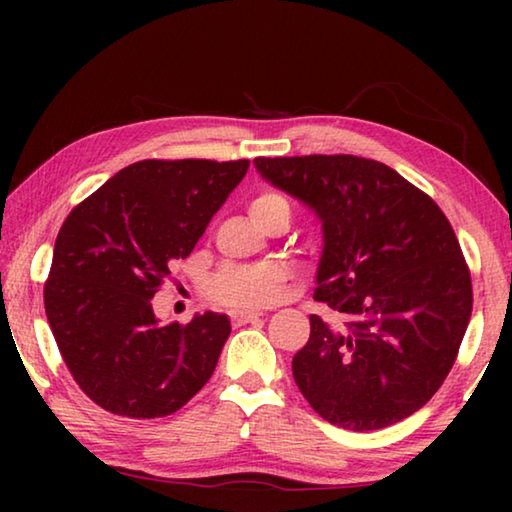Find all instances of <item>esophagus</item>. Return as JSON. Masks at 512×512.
I'll return each mask as SVG.
<instances>
[{
  "label": "esophagus",
  "instance_id": "obj_1",
  "mask_svg": "<svg viewBox=\"0 0 512 512\" xmlns=\"http://www.w3.org/2000/svg\"><path fill=\"white\" fill-rule=\"evenodd\" d=\"M264 314L262 311H232V323L235 325H246V323H253V320L262 318Z\"/></svg>",
  "mask_w": 512,
  "mask_h": 512
}]
</instances>
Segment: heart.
I'll use <instances>...</instances> for the list:
<instances>
[{"label":"heart","instance_id":"heart-1","mask_svg":"<svg viewBox=\"0 0 512 512\" xmlns=\"http://www.w3.org/2000/svg\"><path fill=\"white\" fill-rule=\"evenodd\" d=\"M248 212L257 225L275 216H291L287 198L277 192H262L248 203ZM277 275L271 266H225L210 280V296L228 307H259L275 296Z\"/></svg>","mask_w":512,"mask_h":512}]
</instances>
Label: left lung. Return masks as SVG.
Here are the masks:
<instances>
[{
  "instance_id": "1",
  "label": "left lung",
  "mask_w": 512,
  "mask_h": 512,
  "mask_svg": "<svg viewBox=\"0 0 512 512\" xmlns=\"http://www.w3.org/2000/svg\"><path fill=\"white\" fill-rule=\"evenodd\" d=\"M273 187L323 223L318 302L293 379L320 418L375 431L422 409L452 370L472 280L452 225L395 169L357 155L255 158Z\"/></svg>"
}]
</instances>
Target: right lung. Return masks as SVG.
I'll list each match as a JSON object with an SVG mask.
<instances>
[{
  "instance_id": "obj_1",
  "label": "right lung",
  "mask_w": 512,
  "mask_h": 512,
  "mask_svg": "<svg viewBox=\"0 0 512 512\" xmlns=\"http://www.w3.org/2000/svg\"><path fill=\"white\" fill-rule=\"evenodd\" d=\"M248 167V160H142L69 212L45 311L74 381L101 409L164 418L212 377L230 318L205 311L187 325H162L151 298Z\"/></svg>"
}]
</instances>
